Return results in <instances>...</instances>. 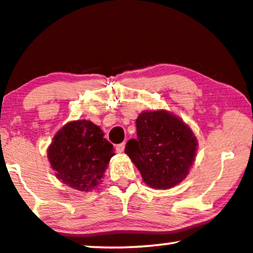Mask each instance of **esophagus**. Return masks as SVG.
<instances>
[{"instance_id": "34e87169", "label": "esophagus", "mask_w": 253, "mask_h": 253, "mask_svg": "<svg viewBox=\"0 0 253 253\" xmlns=\"http://www.w3.org/2000/svg\"><path fill=\"white\" fill-rule=\"evenodd\" d=\"M124 148H126V143H121V144H118L116 146V150H117V152H120V154H122V152L124 151Z\"/></svg>"}]
</instances>
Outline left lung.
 <instances>
[{
    "instance_id": "8db88e82",
    "label": "left lung",
    "mask_w": 253,
    "mask_h": 253,
    "mask_svg": "<svg viewBox=\"0 0 253 253\" xmlns=\"http://www.w3.org/2000/svg\"><path fill=\"white\" fill-rule=\"evenodd\" d=\"M137 138L126 154L152 189L168 190L186 178L197 154L195 133L182 118L164 110L142 111L136 120Z\"/></svg>"
}]
</instances>
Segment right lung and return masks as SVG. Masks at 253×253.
<instances>
[{
    "instance_id": "1",
    "label": "right lung",
    "mask_w": 253,
    "mask_h": 253,
    "mask_svg": "<svg viewBox=\"0 0 253 253\" xmlns=\"http://www.w3.org/2000/svg\"><path fill=\"white\" fill-rule=\"evenodd\" d=\"M46 154L57 179L77 191L89 192L101 184L115 152L101 127L89 120H77L55 133Z\"/></svg>"
}]
</instances>
